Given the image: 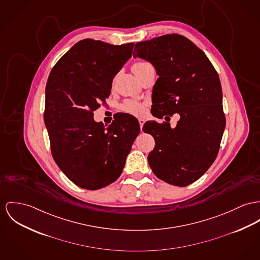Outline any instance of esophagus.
Here are the masks:
<instances>
[{"instance_id": "esophagus-1", "label": "esophagus", "mask_w": 260, "mask_h": 260, "mask_svg": "<svg viewBox=\"0 0 260 260\" xmlns=\"http://www.w3.org/2000/svg\"><path fill=\"white\" fill-rule=\"evenodd\" d=\"M139 122H140V129H142V126H143V124L145 122V120L144 119H139Z\"/></svg>"}]
</instances>
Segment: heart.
Here are the masks:
<instances>
[{"label":"heart","instance_id":"1","mask_svg":"<svg viewBox=\"0 0 260 260\" xmlns=\"http://www.w3.org/2000/svg\"><path fill=\"white\" fill-rule=\"evenodd\" d=\"M148 63L146 62H138V63H135L133 65V71L134 73H136L138 70L141 69L142 67H144L145 65H147ZM123 110L127 113H131L133 115H136V116H140L142 115L144 112H145V106L144 104L142 103H139V102H133V101H129V102H126L123 106Z\"/></svg>","mask_w":260,"mask_h":260}]
</instances>
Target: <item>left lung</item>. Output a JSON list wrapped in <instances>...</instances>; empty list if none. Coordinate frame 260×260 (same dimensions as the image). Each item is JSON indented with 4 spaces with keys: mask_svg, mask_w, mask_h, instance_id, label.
<instances>
[{
    "mask_svg": "<svg viewBox=\"0 0 260 260\" xmlns=\"http://www.w3.org/2000/svg\"><path fill=\"white\" fill-rule=\"evenodd\" d=\"M134 57L150 62L159 76L154 116L180 115L174 128L168 122L143 125L155 140L149 166L162 181L188 186L210 168L220 149L225 117L219 75L204 51L177 34L136 43Z\"/></svg>",
    "mask_w": 260,
    "mask_h": 260,
    "instance_id": "obj_1",
    "label": "left lung"
}]
</instances>
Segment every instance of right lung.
Instances as JSON below:
<instances>
[{
  "mask_svg": "<svg viewBox=\"0 0 260 260\" xmlns=\"http://www.w3.org/2000/svg\"><path fill=\"white\" fill-rule=\"evenodd\" d=\"M135 43L78 41L52 68L45 88L44 123L52 157L74 184L98 190L120 177L140 123L131 115L109 126L93 112L110 96L112 82L132 57Z\"/></svg>",
  "mask_w": 260,
  "mask_h": 260,
  "instance_id": "obj_1",
  "label": "right lung"
}]
</instances>
